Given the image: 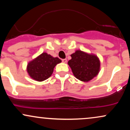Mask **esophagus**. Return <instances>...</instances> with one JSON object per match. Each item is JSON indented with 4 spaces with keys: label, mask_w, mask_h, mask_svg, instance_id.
<instances>
[{
    "label": "esophagus",
    "mask_w": 130,
    "mask_h": 130,
    "mask_svg": "<svg viewBox=\"0 0 130 130\" xmlns=\"http://www.w3.org/2000/svg\"><path fill=\"white\" fill-rule=\"evenodd\" d=\"M67 60L66 59H62V62H63V63H67Z\"/></svg>",
    "instance_id": "esophagus-1"
}]
</instances>
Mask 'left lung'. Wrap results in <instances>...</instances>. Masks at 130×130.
<instances>
[{"label":"left lung","mask_w":130,"mask_h":130,"mask_svg":"<svg viewBox=\"0 0 130 130\" xmlns=\"http://www.w3.org/2000/svg\"><path fill=\"white\" fill-rule=\"evenodd\" d=\"M71 57L68 64L77 79L87 83L99 73L100 60L95 54L76 50Z\"/></svg>","instance_id":"8db88e82"}]
</instances>
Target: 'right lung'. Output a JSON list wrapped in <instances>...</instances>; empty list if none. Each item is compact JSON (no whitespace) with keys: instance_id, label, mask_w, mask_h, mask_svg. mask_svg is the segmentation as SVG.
<instances>
[{"instance_id":"1","label":"right lung","mask_w":130,"mask_h":130,"mask_svg":"<svg viewBox=\"0 0 130 130\" xmlns=\"http://www.w3.org/2000/svg\"><path fill=\"white\" fill-rule=\"evenodd\" d=\"M61 62L58 57L43 53L27 63V71L32 79L41 82L52 75L54 67Z\"/></svg>"}]
</instances>
